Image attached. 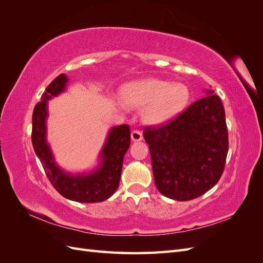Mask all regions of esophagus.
<instances>
[{"label": "esophagus", "mask_w": 263, "mask_h": 263, "mask_svg": "<svg viewBox=\"0 0 263 263\" xmlns=\"http://www.w3.org/2000/svg\"><path fill=\"white\" fill-rule=\"evenodd\" d=\"M132 139L134 141H140L142 139V133L138 129L132 132Z\"/></svg>", "instance_id": "34e87169"}]
</instances>
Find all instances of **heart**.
Returning <instances> with one entry per match:
<instances>
[{"label":"heart","instance_id":"heart-1","mask_svg":"<svg viewBox=\"0 0 263 263\" xmlns=\"http://www.w3.org/2000/svg\"><path fill=\"white\" fill-rule=\"evenodd\" d=\"M123 102L134 108H147L146 121L162 124L179 115L187 105L190 91L185 85L170 81L148 79L127 85Z\"/></svg>","mask_w":263,"mask_h":263}]
</instances>
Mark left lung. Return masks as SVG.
<instances>
[{
	"label": "left lung",
	"mask_w": 263,
	"mask_h": 263,
	"mask_svg": "<svg viewBox=\"0 0 263 263\" xmlns=\"http://www.w3.org/2000/svg\"><path fill=\"white\" fill-rule=\"evenodd\" d=\"M208 93L168 123L144 129L156 186L172 200L190 201L203 195L225 169V108L214 91Z\"/></svg>",
	"instance_id": "left-lung-1"
}]
</instances>
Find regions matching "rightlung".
<instances>
[{
    "label": "right lung",
    "mask_w": 263,
    "mask_h": 263,
    "mask_svg": "<svg viewBox=\"0 0 263 263\" xmlns=\"http://www.w3.org/2000/svg\"><path fill=\"white\" fill-rule=\"evenodd\" d=\"M68 78L61 73L47 86L33 112L31 142L37 157L42 162L47 178L52 186L71 201L80 203H97L105 201L117 190L121 179L123 160L130 146V129L128 125L113 127L105 146L102 150L100 168L86 176H70L54 163L50 148L46 141L47 101L65 90Z\"/></svg>",
    "instance_id": "right-lung-1"
}]
</instances>
